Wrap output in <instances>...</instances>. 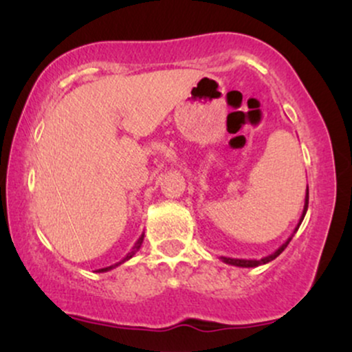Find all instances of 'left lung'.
I'll list each match as a JSON object with an SVG mask.
<instances>
[{"instance_id":"1","label":"left lung","mask_w":352,"mask_h":352,"mask_svg":"<svg viewBox=\"0 0 352 352\" xmlns=\"http://www.w3.org/2000/svg\"><path fill=\"white\" fill-rule=\"evenodd\" d=\"M308 200H309V190H308V187H306L305 208H302V215H301V218H300V223H298V227L294 228V232H296V230L300 228V225H301L302 218H305V215H306V210H308ZM292 238H293V235L289 236L288 240H286L285 243H283V245L280 246V248L276 250V252L272 253V254H268V256L261 258V260H240V258H227V256H221V261H223V263H227V265H233V266H241V268H254V266L266 265V263H270V261H273L274 258H276V256H280V254L283 253V250H285L286 246H288L289 241H292Z\"/></svg>"}]
</instances>
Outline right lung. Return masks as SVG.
Masks as SVG:
<instances>
[{
	"mask_svg": "<svg viewBox=\"0 0 352 352\" xmlns=\"http://www.w3.org/2000/svg\"><path fill=\"white\" fill-rule=\"evenodd\" d=\"M142 241H144V235H142V236H140V238H139V240H137V243L134 245V248H132V252H131V253H127V256H125V258H122V260H120V261H119V263H116V265H112V266H107V268H100V270H98V272H99V273L109 272V270L116 268V266L122 265V263H125V261H127V260H131V258H132V256H134V254H135V252H137V250H139V248H140V245H142Z\"/></svg>",
	"mask_w": 352,
	"mask_h": 352,
	"instance_id": "right-lung-1",
	"label": "right lung"
}]
</instances>
